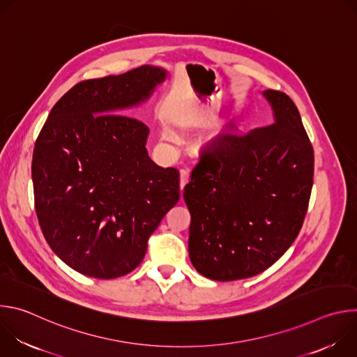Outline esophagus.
Returning <instances> with one entry per match:
<instances>
[{
  "label": "esophagus",
  "mask_w": 357,
  "mask_h": 357,
  "mask_svg": "<svg viewBox=\"0 0 357 357\" xmlns=\"http://www.w3.org/2000/svg\"><path fill=\"white\" fill-rule=\"evenodd\" d=\"M179 181H181V189L185 188V185L189 182V169L188 168H182L179 172Z\"/></svg>",
  "instance_id": "obj_1"
}]
</instances>
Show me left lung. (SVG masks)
I'll return each mask as SVG.
<instances>
[{"label":"left lung","instance_id":"1","mask_svg":"<svg viewBox=\"0 0 357 357\" xmlns=\"http://www.w3.org/2000/svg\"><path fill=\"white\" fill-rule=\"evenodd\" d=\"M274 124L225 132L199 152L183 199L199 274L236 281L271 267L296 238L314 183V148L289 96L263 91Z\"/></svg>","mask_w":357,"mask_h":357}]
</instances>
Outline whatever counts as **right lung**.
Masks as SVG:
<instances>
[{"label": "right lung", "instance_id": "add662e5", "mask_svg": "<svg viewBox=\"0 0 357 357\" xmlns=\"http://www.w3.org/2000/svg\"><path fill=\"white\" fill-rule=\"evenodd\" d=\"M161 68L75 84L50 110L33 148L32 181L40 230L80 274L131 273L149 236L179 200V171L151 161L149 128L127 109L164 82Z\"/></svg>", "mask_w": 357, "mask_h": 357}]
</instances>
